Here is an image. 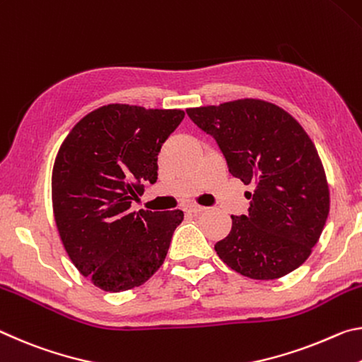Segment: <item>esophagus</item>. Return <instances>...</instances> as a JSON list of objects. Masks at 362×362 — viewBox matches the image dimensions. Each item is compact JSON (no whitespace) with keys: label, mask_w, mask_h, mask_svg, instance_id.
Returning a JSON list of instances; mask_svg holds the SVG:
<instances>
[{"label":"esophagus","mask_w":362,"mask_h":362,"mask_svg":"<svg viewBox=\"0 0 362 362\" xmlns=\"http://www.w3.org/2000/svg\"><path fill=\"white\" fill-rule=\"evenodd\" d=\"M185 210H186L187 213H194V215H197V213H202V211H205L206 209H205V206H202V205H195V204H191V205H187Z\"/></svg>","instance_id":"obj_1"}]
</instances>
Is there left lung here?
Returning a JSON list of instances; mask_svg holds the SVG:
<instances>
[{"label":"left lung","instance_id":"1","mask_svg":"<svg viewBox=\"0 0 362 362\" xmlns=\"http://www.w3.org/2000/svg\"><path fill=\"white\" fill-rule=\"evenodd\" d=\"M216 139L230 175L253 185L248 215L215 250L230 269L258 281L287 276L317 244L330 209L329 185L315 142L295 118L263 99L186 109Z\"/></svg>","mask_w":362,"mask_h":362}]
</instances>
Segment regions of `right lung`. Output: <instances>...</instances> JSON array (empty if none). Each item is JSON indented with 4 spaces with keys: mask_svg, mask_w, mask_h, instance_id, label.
I'll use <instances>...</instances> for the list:
<instances>
[{
    "mask_svg": "<svg viewBox=\"0 0 362 362\" xmlns=\"http://www.w3.org/2000/svg\"><path fill=\"white\" fill-rule=\"evenodd\" d=\"M185 118L180 109L109 104L85 115L59 147L51 195L65 252L104 292L139 287L163 264L185 213L132 210L157 181L162 144Z\"/></svg>",
    "mask_w": 362,
    "mask_h": 362,
    "instance_id": "right-lung-1",
    "label": "right lung"
}]
</instances>
